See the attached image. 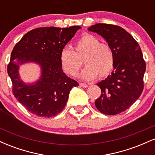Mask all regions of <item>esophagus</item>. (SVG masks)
<instances>
[{"label": "esophagus", "instance_id": "34e87169", "mask_svg": "<svg viewBox=\"0 0 155 155\" xmlns=\"http://www.w3.org/2000/svg\"><path fill=\"white\" fill-rule=\"evenodd\" d=\"M79 85L81 87H84V88L87 87L89 86L88 84H84V83H80Z\"/></svg>", "mask_w": 155, "mask_h": 155}]
</instances>
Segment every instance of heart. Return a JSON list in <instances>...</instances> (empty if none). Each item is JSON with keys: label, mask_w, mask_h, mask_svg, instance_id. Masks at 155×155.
I'll use <instances>...</instances> for the list:
<instances>
[{"label": "heart", "mask_w": 155, "mask_h": 155, "mask_svg": "<svg viewBox=\"0 0 155 155\" xmlns=\"http://www.w3.org/2000/svg\"><path fill=\"white\" fill-rule=\"evenodd\" d=\"M84 62L87 68L81 77L92 81L99 76L104 79L113 71L115 65L114 53L106 44H101L97 37L84 34L74 44V50L65 47L60 51V62L63 71L75 76Z\"/></svg>", "instance_id": "heart-1"}]
</instances>
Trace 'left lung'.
<instances>
[{
    "label": "left lung",
    "mask_w": 155,
    "mask_h": 155,
    "mask_svg": "<svg viewBox=\"0 0 155 155\" xmlns=\"http://www.w3.org/2000/svg\"><path fill=\"white\" fill-rule=\"evenodd\" d=\"M88 31L101 35L115 56L111 74L97 84L101 95L95 105L104 114H117L130 107L143 92L146 63L141 49L132 35L120 26L98 23Z\"/></svg>",
    "instance_id": "obj_1"
}]
</instances>
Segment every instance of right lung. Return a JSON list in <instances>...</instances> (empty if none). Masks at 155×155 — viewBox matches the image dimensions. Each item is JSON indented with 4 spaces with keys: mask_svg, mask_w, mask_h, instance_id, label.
<instances>
[{
    "mask_svg": "<svg viewBox=\"0 0 155 155\" xmlns=\"http://www.w3.org/2000/svg\"><path fill=\"white\" fill-rule=\"evenodd\" d=\"M80 28H36L25 34L14 47L7 71L15 97L31 113L41 117L55 116L65 107L71 90L79 86L63 73L60 54ZM29 62L41 68L40 77L33 83H24L18 74L19 66Z\"/></svg>",
    "mask_w": 155,
    "mask_h": 155,
    "instance_id": "right-lung-1",
    "label": "right lung"
}]
</instances>
